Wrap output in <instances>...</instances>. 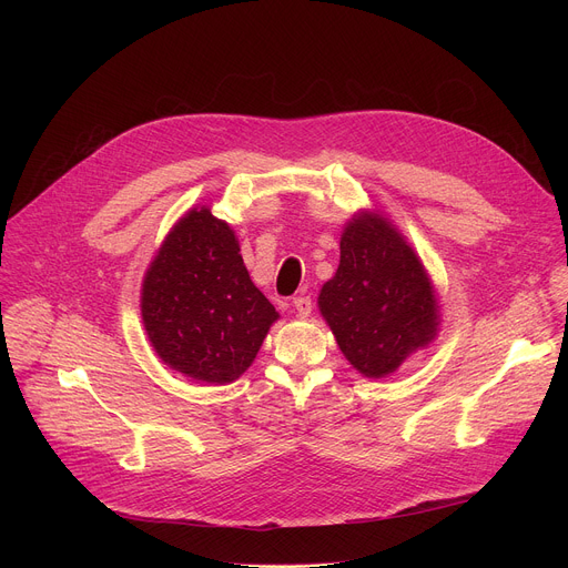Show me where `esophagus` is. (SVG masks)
<instances>
[{
	"label": "esophagus",
	"mask_w": 568,
	"mask_h": 568,
	"mask_svg": "<svg viewBox=\"0 0 568 568\" xmlns=\"http://www.w3.org/2000/svg\"><path fill=\"white\" fill-rule=\"evenodd\" d=\"M292 303H294L296 316H301V318L310 316V312H312V298L310 296H296Z\"/></svg>",
	"instance_id": "obj_1"
}]
</instances>
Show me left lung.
Instances as JSON below:
<instances>
[{"label":"left lung","mask_w":568,"mask_h":568,"mask_svg":"<svg viewBox=\"0 0 568 568\" xmlns=\"http://www.w3.org/2000/svg\"><path fill=\"white\" fill-rule=\"evenodd\" d=\"M339 250V267L318 292V312L355 371L388 377L438 337L436 287L407 237L377 209L346 222Z\"/></svg>","instance_id":"left-lung-1"}]
</instances>
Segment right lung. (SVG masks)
<instances>
[{
	"label": "right lung",
	"instance_id": "add662e5",
	"mask_svg": "<svg viewBox=\"0 0 568 568\" xmlns=\"http://www.w3.org/2000/svg\"><path fill=\"white\" fill-rule=\"evenodd\" d=\"M141 318L169 368L193 382L229 384L254 364L281 316L250 278L229 222L193 206L145 270Z\"/></svg>",
	"mask_w": 568,
	"mask_h": 568
}]
</instances>
